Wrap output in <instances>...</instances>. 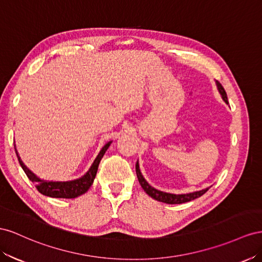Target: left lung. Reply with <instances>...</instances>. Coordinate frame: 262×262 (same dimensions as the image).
Segmentation results:
<instances>
[{
  "instance_id": "8db88e82",
  "label": "left lung",
  "mask_w": 262,
  "mask_h": 262,
  "mask_svg": "<svg viewBox=\"0 0 262 262\" xmlns=\"http://www.w3.org/2000/svg\"><path fill=\"white\" fill-rule=\"evenodd\" d=\"M216 86H217V90H219L220 94L222 95V99L224 100V102L228 103L227 94L219 81H216ZM136 173H137L139 184L141 185V188H143V190L148 194V195L156 201L163 202V203H167V204H181V203H185V202H190L192 200H195V199L202 196L208 190V188H206L204 190L195 191L192 193H186V194H172V193H167V192H162V191L157 190V189L152 188V186L145 180L144 176L140 172L138 161L136 162Z\"/></svg>"
}]
</instances>
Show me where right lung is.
Listing matches in <instances>:
<instances>
[{
	"mask_svg": "<svg viewBox=\"0 0 262 262\" xmlns=\"http://www.w3.org/2000/svg\"><path fill=\"white\" fill-rule=\"evenodd\" d=\"M111 144L112 141H108L107 144H105L102 147L99 155L96 156V158L91 164V167H90V169L86 171V173L84 176H82L81 178L76 179V180H71V181L42 180V179L37 177L25 166L24 162L21 161L20 157L18 156L16 148H15V151H16V156L18 158L20 167L23 168L24 172L26 173L29 180H31L33 183H35L36 189L38 190L41 194L49 198H56V199H74L82 195V194H84L90 189V186L92 185L96 172H98L100 161L103 158L104 154H105Z\"/></svg>",
	"mask_w": 262,
	"mask_h": 262,
	"instance_id": "add662e5",
	"label": "right lung"
}]
</instances>
